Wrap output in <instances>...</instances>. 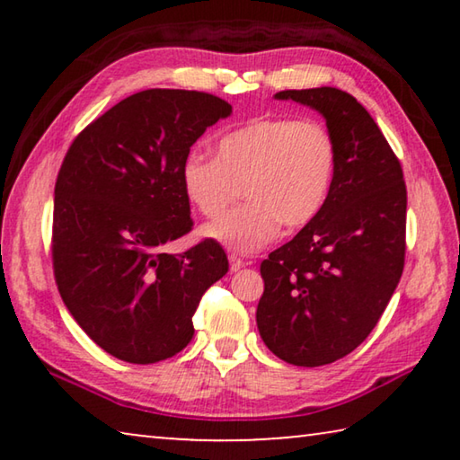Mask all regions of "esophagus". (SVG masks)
<instances>
[{"label":"esophagus","mask_w":460,"mask_h":460,"mask_svg":"<svg viewBox=\"0 0 460 460\" xmlns=\"http://www.w3.org/2000/svg\"><path fill=\"white\" fill-rule=\"evenodd\" d=\"M229 268H231V271H239L241 268H245V261L241 260L239 255L231 253V255H229Z\"/></svg>","instance_id":"1"}]
</instances>
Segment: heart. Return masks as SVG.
Instances as JSON below:
<instances>
[{
  "label": "heart",
  "instance_id": "b5f03b06",
  "mask_svg": "<svg viewBox=\"0 0 460 460\" xmlns=\"http://www.w3.org/2000/svg\"><path fill=\"white\" fill-rule=\"evenodd\" d=\"M337 146L318 121L260 118L221 136L217 158L189 154L182 189L205 217H217L244 186L248 202L205 227V235L252 253L288 229L305 227L329 199Z\"/></svg>",
  "mask_w": 460,
  "mask_h": 460
}]
</instances>
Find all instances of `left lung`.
<instances>
[{"label": "left lung", "instance_id": "left-lung-1", "mask_svg": "<svg viewBox=\"0 0 460 460\" xmlns=\"http://www.w3.org/2000/svg\"><path fill=\"white\" fill-rule=\"evenodd\" d=\"M316 109L337 146L329 199L298 235L261 261L258 329L279 359L318 367L376 329L403 271L406 182L359 101L334 87L279 91Z\"/></svg>", "mask_w": 460, "mask_h": 460}]
</instances>
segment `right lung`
<instances>
[{"label":"right lung","mask_w":460,"mask_h":460,"mask_svg":"<svg viewBox=\"0 0 460 460\" xmlns=\"http://www.w3.org/2000/svg\"><path fill=\"white\" fill-rule=\"evenodd\" d=\"M231 105L182 89H147L89 123L54 186L52 268L81 329L109 355L147 365L189 345L192 314L229 270L215 239L164 253L192 229L182 189L190 146Z\"/></svg>","instance_id":"1"}]
</instances>
